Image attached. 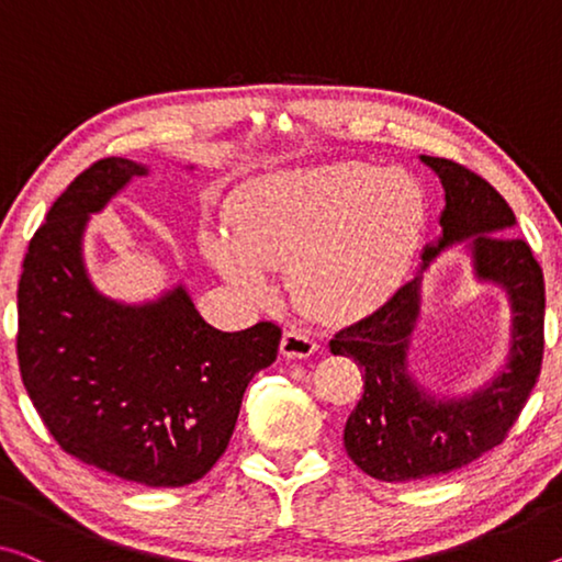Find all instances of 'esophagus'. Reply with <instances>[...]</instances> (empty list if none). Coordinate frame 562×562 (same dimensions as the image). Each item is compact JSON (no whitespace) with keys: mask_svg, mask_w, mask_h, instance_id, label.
I'll return each instance as SVG.
<instances>
[{"mask_svg":"<svg viewBox=\"0 0 562 562\" xmlns=\"http://www.w3.org/2000/svg\"><path fill=\"white\" fill-rule=\"evenodd\" d=\"M314 351H316V341L311 339L308 334L296 331V329L283 334L281 353L286 359H308Z\"/></svg>","mask_w":562,"mask_h":562,"instance_id":"obj_1","label":"esophagus"}]
</instances>
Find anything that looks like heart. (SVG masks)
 <instances>
[{"label": "heart", "instance_id": "heart-1", "mask_svg": "<svg viewBox=\"0 0 562 562\" xmlns=\"http://www.w3.org/2000/svg\"><path fill=\"white\" fill-rule=\"evenodd\" d=\"M425 201L402 170L336 162L254 180L231 195L228 231H203L205 256L246 299H269L266 271L318 322H347L390 296L417 246Z\"/></svg>", "mask_w": 562, "mask_h": 562}]
</instances>
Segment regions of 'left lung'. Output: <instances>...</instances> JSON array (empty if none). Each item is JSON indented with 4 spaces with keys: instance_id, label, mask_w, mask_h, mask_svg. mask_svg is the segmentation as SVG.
<instances>
[{
    "instance_id": "obj_1",
    "label": "left lung",
    "mask_w": 562,
    "mask_h": 562,
    "mask_svg": "<svg viewBox=\"0 0 562 562\" xmlns=\"http://www.w3.org/2000/svg\"><path fill=\"white\" fill-rule=\"evenodd\" d=\"M439 176L442 236L425 246L422 269L382 308L329 341L334 357L359 361L364 394L344 427L359 470L382 482H417L468 468L520 417L542 364L546 283L530 246L513 236L515 213L485 178L447 158L422 155ZM469 240L475 278L497 282L512 301V353L497 378L468 397H435L408 374V344L420 305V271L454 243Z\"/></svg>"
}]
</instances>
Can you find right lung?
<instances>
[{"label":"right lung","instance_id":"right-lung-1","mask_svg":"<svg viewBox=\"0 0 562 562\" xmlns=\"http://www.w3.org/2000/svg\"><path fill=\"white\" fill-rule=\"evenodd\" d=\"M135 176L148 168L102 158L52 203L22 263L16 359L67 454L145 487H183L226 452L246 386L276 361L281 329H213L183 283L148 304L92 286L85 226Z\"/></svg>","mask_w":562,"mask_h":562}]
</instances>
